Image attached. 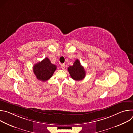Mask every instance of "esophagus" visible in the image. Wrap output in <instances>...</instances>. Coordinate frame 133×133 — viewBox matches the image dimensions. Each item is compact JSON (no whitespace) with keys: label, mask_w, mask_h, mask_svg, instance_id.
Segmentation results:
<instances>
[{"label":"esophagus","mask_w":133,"mask_h":133,"mask_svg":"<svg viewBox=\"0 0 133 133\" xmlns=\"http://www.w3.org/2000/svg\"><path fill=\"white\" fill-rule=\"evenodd\" d=\"M61 68H62L63 69H65V64H61Z\"/></svg>","instance_id":"34e87169"}]
</instances>
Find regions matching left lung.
Returning <instances> with one entry per match:
<instances>
[{
  "mask_svg": "<svg viewBox=\"0 0 133 133\" xmlns=\"http://www.w3.org/2000/svg\"><path fill=\"white\" fill-rule=\"evenodd\" d=\"M68 70L71 77L75 81H79L83 79L86 75L84 68L81 65L79 61L77 59L75 61L73 65L68 68Z\"/></svg>",
  "mask_w": 133,
  "mask_h": 133,
  "instance_id": "8db88e82",
  "label": "left lung"
}]
</instances>
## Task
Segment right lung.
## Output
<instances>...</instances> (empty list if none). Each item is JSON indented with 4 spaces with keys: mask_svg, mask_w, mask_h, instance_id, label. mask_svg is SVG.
<instances>
[{
    "mask_svg": "<svg viewBox=\"0 0 133 133\" xmlns=\"http://www.w3.org/2000/svg\"><path fill=\"white\" fill-rule=\"evenodd\" d=\"M56 68V66L51 64L50 60L46 57L41 62L34 65L33 71L37 79L45 82L52 77Z\"/></svg>",
    "mask_w": 133,
    "mask_h": 133,
    "instance_id": "add662e5",
    "label": "right lung"
}]
</instances>
